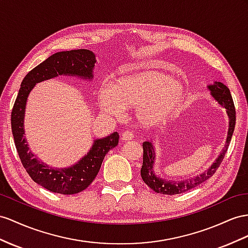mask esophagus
I'll use <instances>...</instances> for the list:
<instances>
[{"label":"esophagus","instance_id":"34e87169","mask_svg":"<svg viewBox=\"0 0 248 248\" xmlns=\"http://www.w3.org/2000/svg\"><path fill=\"white\" fill-rule=\"evenodd\" d=\"M133 133L131 131H124L122 135V139L124 141H130L133 139Z\"/></svg>","mask_w":248,"mask_h":248}]
</instances>
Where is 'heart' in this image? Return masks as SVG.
<instances>
[{
    "instance_id": "obj_1",
    "label": "heart",
    "mask_w": 248,
    "mask_h": 248,
    "mask_svg": "<svg viewBox=\"0 0 248 248\" xmlns=\"http://www.w3.org/2000/svg\"><path fill=\"white\" fill-rule=\"evenodd\" d=\"M186 98L185 87L172 76L148 71L125 76L113 87L99 91V106L110 115L122 116L124 108L136 107V115L147 125L164 123L180 110Z\"/></svg>"
}]
</instances>
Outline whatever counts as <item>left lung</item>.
Here are the masks:
<instances>
[{"label": "left lung", "instance_id": "1", "mask_svg": "<svg viewBox=\"0 0 248 248\" xmlns=\"http://www.w3.org/2000/svg\"><path fill=\"white\" fill-rule=\"evenodd\" d=\"M208 89L211 90V93L213 96L219 101V104L223 106L227 110L228 117H230V128H228V134L226 139V144L224 150L222 151V153L218 157V159L216 160L213 166L209 168L204 173L186 181H166L159 177H157L154 174L153 170V163H154V150L152 147V143L150 141H144L142 143L143 148V160H142V168H141V178L144 181L145 185L149 187H151L156 193L163 194V195H177L181 193H186L187 190L192 189L196 186H198L201 183L206 181L208 178L216 173V170H218L222 160L224 159V156L227 152L228 145H230L231 139L232 136V133L234 130V125H236V110H234L233 100L232 97V94L230 89H228L225 85L222 84L220 81H216L214 85L208 86Z\"/></svg>", "mask_w": 248, "mask_h": 248}]
</instances>
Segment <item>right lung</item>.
I'll use <instances>...</instances> for the list:
<instances>
[{"instance_id":"1","label":"right lung","mask_w":248,"mask_h":248,"mask_svg":"<svg viewBox=\"0 0 248 248\" xmlns=\"http://www.w3.org/2000/svg\"><path fill=\"white\" fill-rule=\"evenodd\" d=\"M94 62L95 55L88 49H75L52 54L25 76L12 108L11 130L18 157L31 179L50 192L72 195L86 189L98 174L106 154L117 145L119 136L117 132H114L110 136L95 140L90 152L71 168L62 170L49 168L36 159L25 140L23 125L28 94L36 82L62 74L92 78Z\"/></svg>"}]
</instances>
